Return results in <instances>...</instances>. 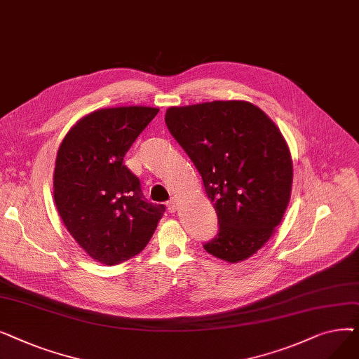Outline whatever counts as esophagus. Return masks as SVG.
<instances>
[{"label": "esophagus", "instance_id": "obj_1", "mask_svg": "<svg viewBox=\"0 0 359 359\" xmlns=\"http://www.w3.org/2000/svg\"><path fill=\"white\" fill-rule=\"evenodd\" d=\"M167 210H168V212H176V210H177V201L175 198H172V199L167 202Z\"/></svg>", "mask_w": 359, "mask_h": 359}]
</instances>
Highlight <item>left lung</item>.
Returning a JSON list of instances; mask_svg holds the SVG:
<instances>
[{
    "mask_svg": "<svg viewBox=\"0 0 359 359\" xmlns=\"http://www.w3.org/2000/svg\"><path fill=\"white\" fill-rule=\"evenodd\" d=\"M165 125L198 168L218 215V234L203 249L230 263L253 256L291 198L292 160L278 126L243 100L168 107Z\"/></svg>",
    "mask_w": 359,
    "mask_h": 359,
    "instance_id": "left-lung-1",
    "label": "left lung"
}]
</instances>
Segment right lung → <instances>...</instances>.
I'll return each instance as SVG.
<instances>
[{
	"label": "right lung",
	"instance_id": "1",
	"mask_svg": "<svg viewBox=\"0 0 359 359\" xmlns=\"http://www.w3.org/2000/svg\"><path fill=\"white\" fill-rule=\"evenodd\" d=\"M157 107L100 109L62 140L55 161L53 199L68 233L88 256L119 265L144 250L165 206L145 199L123 157Z\"/></svg>",
	"mask_w": 359,
	"mask_h": 359
}]
</instances>
